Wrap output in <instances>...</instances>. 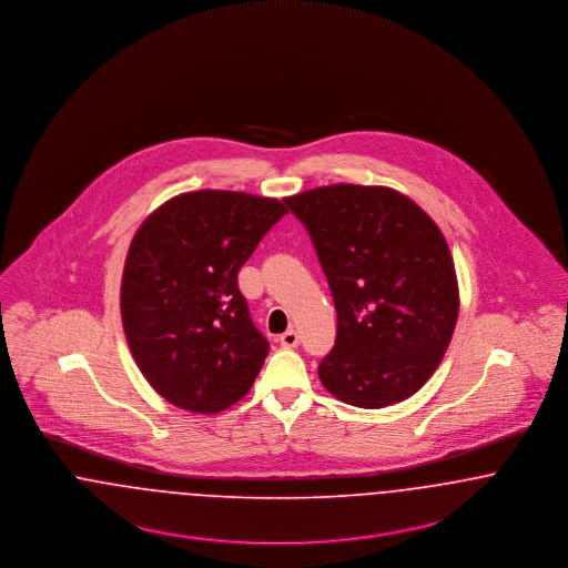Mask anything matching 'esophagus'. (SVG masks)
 Instances as JSON below:
<instances>
[{
    "instance_id": "obj_1",
    "label": "esophagus",
    "mask_w": 568,
    "mask_h": 568,
    "mask_svg": "<svg viewBox=\"0 0 568 568\" xmlns=\"http://www.w3.org/2000/svg\"><path fill=\"white\" fill-rule=\"evenodd\" d=\"M280 344L284 347L298 346V333H296L295 328H291V331L282 333V335H280Z\"/></svg>"
}]
</instances>
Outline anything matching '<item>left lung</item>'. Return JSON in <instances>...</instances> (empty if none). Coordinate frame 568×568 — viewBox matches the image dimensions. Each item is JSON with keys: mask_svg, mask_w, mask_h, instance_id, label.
<instances>
[{"mask_svg": "<svg viewBox=\"0 0 568 568\" xmlns=\"http://www.w3.org/2000/svg\"><path fill=\"white\" fill-rule=\"evenodd\" d=\"M284 201L314 242L337 310L322 386L363 409L416 395L439 367L460 307L439 226L388 186L331 184Z\"/></svg>", "mask_w": 568, "mask_h": 568, "instance_id": "left-lung-1", "label": "left lung"}]
</instances>
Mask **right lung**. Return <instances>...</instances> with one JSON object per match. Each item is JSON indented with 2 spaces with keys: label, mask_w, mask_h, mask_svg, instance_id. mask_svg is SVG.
Wrapping results in <instances>:
<instances>
[{
  "label": "right lung",
  "mask_w": 568,
  "mask_h": 568,
  "mask_svg": "<svg viewBox=\"0 0 568 568\" xmlns=\"http://www.w3.org/2000/svg\"><path fill=\"white\" fill-rule=\"evenodd\" d=\"M284 214L277 199L207 189L165 201L135 231L121 284L124 337L175 407L219 414L252 388L270 344L237 273Z\"/></svg>",
  "instance_id": "right-lung-1"
}]
</instances>
